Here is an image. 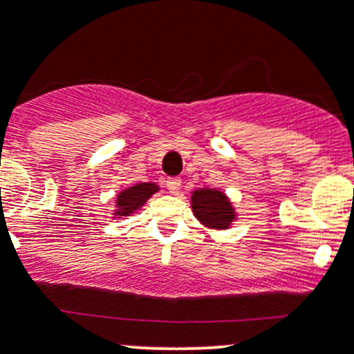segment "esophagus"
<instances>
[{
  "label": "esophagus",
  "instance_id": "1",
  "mask_svg": "<svg viewBox=\"0 0 354 354\" xmlns=\"http://www.w3.org/2000/svg\"><path fill=\"white\" fill-rule=\"evenodd\" d=\"M166 187H167V190L171 192V194H178V192H180V188H181V180H180V178H167Z\"/></svg>",
  "mask_w": 354,
  "mask_h": 354
}]
</instances>
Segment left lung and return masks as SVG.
<instances>
[{"instance_id":"left-lung-1","label":"left lung","mask_w":354,"mask_h":354,"mask_svg":"<svg viewBox=\"0 0 354 354\" xmlns=\"http://www.w3.org/2000/svg\"><path fill=\"white\" fill-rule=\"evenodd\" d=\"M192 212L209 230H230L236 221L233 202L217 188H198L192 192Z\"/></svg>"}]
</instances>
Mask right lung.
Masks as SVG:
<instances>
[{
    "instance_id": "add662e5",
    "label": "right lung",
    "mask_w": 354,
    "mask_h": 354,
    "mask_svg": "<svg viewBox=\"0 0 354 354\" xmlns=\"http://www.w3.org/2000/svg\"><path fill=\"white\" fill-rule=\"evenodd\" d=\"M159 192V185L156 183H137L133 187H128L116 195V209L113 210V216L116 219L131 216L133 212L140 210L144 203L152 195Z\"/></svg>"
}]
</instances>
